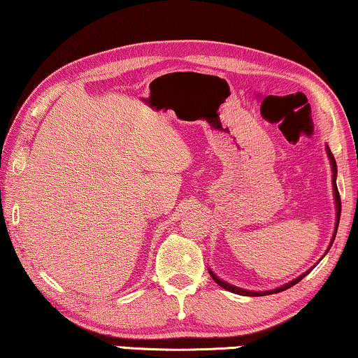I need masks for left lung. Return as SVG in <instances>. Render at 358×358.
<instances>
[{
    "label": "left lung",
    "mask_w": 358,
    "mask_h": 358,
    "mask_svg": "<svg viewBox=\"0 0 358 358\" xmlns=\"http://www.w3.org/2000/svg\"><path fill=\"white\" fill-rule=\"evenodd\" d=\"M327 153H329V157H330V162H331V171H333V194H335V203H336V226H335V232H333V238H331V241H330V246H329V250L331 248V245H333V240H335V235H336V229H338V224H339V216H341V199H339V192H338V187H336V161H335V157H333V155H331V151H330V148L327 147ZM329 252V251H327ZM308 273H310V271H306V273H303V275H300L299 278H295L294 281H290V282H287V284H284V286H281V287H276L275 290H265V292H252V290H245V289H240V287H235V286H232V284H229V282H226V281H222V280H220V278H217L213 271L210 270V275H211V278H213L215 280V282L216 284H220L221 287H224L226 290H229V292H234V294H240V295H248V296H262V295H270V294H278V292H282V290H286V289H289V287H292V286H295L296 282L299 281H301L303 278H305Z\"/></svg>",
    "instance_id": "left-lung-1"
}]
</instances>
